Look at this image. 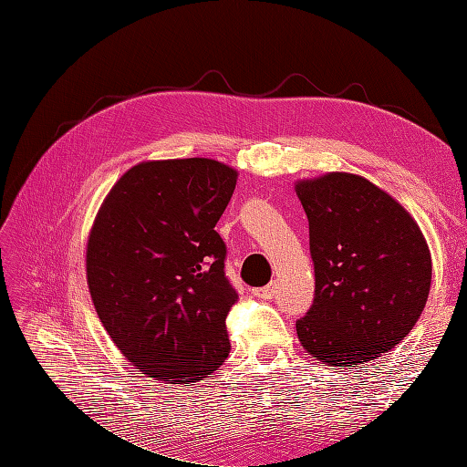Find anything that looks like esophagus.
<instances>
[{
  "mask_svg": "<svg viewBox=\"0 0 467 467\" xmlns=\"http://www.w3.org/2000/svg\"><path fill=\"white\" fill-rule=\"evenodd\" d=\"M273 294H275V282H271L268 286L253 290V296H257V298H261V300H271Z\"/></svg>",
  "mask_w": 467,
  "mask_h": 467,
  "instance_id": "esophagus-1",
  "label": "esophagus"
}]
</instances>
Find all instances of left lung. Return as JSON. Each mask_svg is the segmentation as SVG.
<instances>
[{
    "instance_id": "8db88e82",
    "label": "left lung",
    "mask_w": 467,
    "mask_h": 467,
    "mask_svg": "<svg viewBox=\"0 0 467 467\" xmlns=\"http://www.w3.org/2000/svg\"><path fill=\"white\" fill-rule=\"evenodd\" d=\"M309 222L316 298L296 321L307 355L352 366L403 341L425 309L432 259L419 223L391 194L355 173L296 181Z\"/></svg>"
}]
</instances>
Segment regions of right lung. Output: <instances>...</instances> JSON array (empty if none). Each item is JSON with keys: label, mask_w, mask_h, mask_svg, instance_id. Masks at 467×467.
I'll use <instances>...</instances> for the list:
<instances>
[{"label": "right lung", "mask_w": 467, "mask_h": 467, "mask_svg": "<svg viewBox=\"0 0 467 467\" xmlns=\"http://www.w3.org/2000/svg\"><path fill=\"white\" fill-rule=\"evenodd\" d=\"M235 182V169L216 160H150L97 212L86 251L95 312L148 378L196 384L228 357L225 317L237 294L214 225Z\"/></svg>", "instance_id": "obj_1"}]
</instances>
